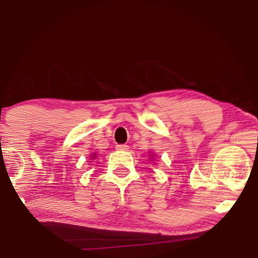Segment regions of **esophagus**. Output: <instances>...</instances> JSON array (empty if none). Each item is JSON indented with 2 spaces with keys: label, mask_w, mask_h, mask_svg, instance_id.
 Segmentation results:
<instances>
[{
  "label": "esophagus",
  "mask_w": 258,
  "mask_h": 258,
  "mask_svg": "<svg viewBox=\"0 0 258 258\" xmlns=\"http://www.w3.org/2000/svg\"><path fill=\"white\" fill-rule=\"evenodd\" d=\"M116 149H117V150L126 151V150H128V146H126V145H117V146H116Z\"/></svg>",
  "instance_id": "esophagus-1"
}]
</instances>
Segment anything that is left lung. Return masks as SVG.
<instances>
[{"label":"left lung","mask_w":258,"mask_h":258,"mask_svg":"<svg viewBox=\"0 0 258 258\" xmlns=\"http://www.w3.org/2000/svg\"><path fill=\"white\" fill-rule=\"evenodd\" d=\"M151 157H154V155H151Z\"/></svg>","instance_id":"1"}]
</instances>
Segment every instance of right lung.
<instances>
[{
    "label": "right lung",
    "mask_w": 258,
    "mask_h": 258,
    "mask_svg": "<svg viewBox=\"0 0 258 258\" xmlns=\"http://www.w3.org/2000/svg\"><path fill=\"white\" fill-rule=\"evenodd\" d=\"M95 158H97V154L91 155V159H95Z\"/></svg>",
    "instance_id": "obj_1"
}]
</instances>
